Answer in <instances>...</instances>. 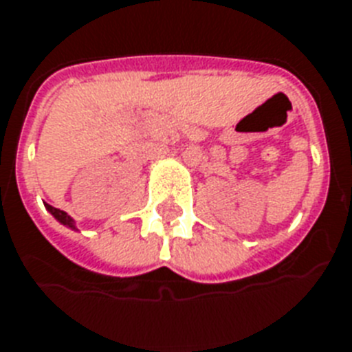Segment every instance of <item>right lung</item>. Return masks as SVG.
<instances>
[{
    "label": "right lung",
    "mask_w": 352,
    "mask_h": 352,
    "mask_svg": "<svg viewBox=\"0 0 352 352\" xmlns=\"http://www.w3.org/2000/svg\"><path fill=\"white\" fill-rule=\"evenodd\" d=\"M47 209L50 210V214L54 216L56 220H60L61 223L69 225V227H74V221H72V218L70 216H67V212L61 209H56V207H52V205H47Z\"/></svg>",
    "instance_id": "add662e5"
}]
</instances>
